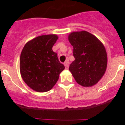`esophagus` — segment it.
<instances>
[{
    "label": "esophagus",
    "instance_id": "obj_1",
    "mask_svg": "<svg viewBox=\"0 0 125 125\" xmlns=\"http://www.w3.org/2000/svg\"><path fill=\"white\" fill-rule=\"evenodd\" d=\"M64 65L65 67V68H68L69 65V60H66L65 62Z\"/></svg>",
    "mask_w": 125,
    "mask_h": 125
}]
</instances>
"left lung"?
Listing matches in <instances>:
<instances>
[{"label":"left lung","mask_w":125,"mask_h":125,"mask_svg":"<svg viewBox=\"0 0 125 125\" xmlns=\"http://www.w3.org/2000/svg\"><path fill=\"white\" fill-rule=\"evenodd\" d=\"M69 41L73 47L74 60L69 71L76 82L91 87L99 82L107 67V54L104 45L95 36L86 31L71 33Z\"/></svg>","instance_id":"obj_1"}]
</instances>
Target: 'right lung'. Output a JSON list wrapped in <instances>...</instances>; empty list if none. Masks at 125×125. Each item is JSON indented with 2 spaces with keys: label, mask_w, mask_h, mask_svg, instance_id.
Instances as JSON below:
<instances>
[{
  "label": "right lung",
  "mask_w": 125,
  "mask_h": 125,
  "mask_svg": "<svg viewBox=\"0 0 125 125\" xmlns=\"http://www.w3.org/2000/svg\"><path fill=\"white\" fill-rule=\"evenodd\" d=\"M58 37L55 34L36 37L26 43L20 56V72L24 82L38 92L51 90L64 70L53 45Z\"/></svg>",
  "instance_id": "add662e5"
}]
</instances>
